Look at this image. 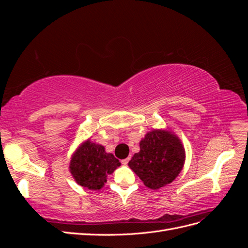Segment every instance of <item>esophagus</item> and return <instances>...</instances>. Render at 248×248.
I'll return each instance as SVG.
<instances>
[{
    "instance_id": "esophagus-1",
    "label": "esophagus",
    "mask_w": 248,
    "mask_h": 248,
    "mask_svg": "<svg viewBox=\"0 0 248 248\" xmlns=\"http://www.w3.org/2000/svg\"><path fill=\"white\" fill-rule=\"evenodd\" d=\"M129 160H130V156H128V157H127V158L123 159L121 162H122L123 166H127V164H128V162H129Z\"/></svg>"
}]
</instances>
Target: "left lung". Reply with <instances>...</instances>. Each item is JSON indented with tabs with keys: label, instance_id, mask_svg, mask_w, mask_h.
<instances>
[{
	"label": "left lung",
	"instance_id": "obj_1",
	"mask_svg": "<svg viewBox=\"0 0 248 248\" xmlns=\"http://www.w3.org/2000/svg\"><path fill=\"white\" fill-rule=\"evenodd\" d=\"M140 148L128 166L149 188L158 189L170 184L183 169L184 148L180 140L169 131L148 132L140 140Z\"/></svg>",
	"mask_w": 248,
	"mask_h": 248
}]
</instances>
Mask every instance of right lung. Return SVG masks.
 I'll use <instances>...</instances> for the list:
<instances>
[{"instance_id":"add662e5","label":"right lung","mask_w":248,"mask_h":248,"mask_svg":"<svg viewBox=\"0 0 248 248\" xmlns=\"http://www.w3.org/2000/svg\"><path fill=\"white\" fill-rule=\"evenodd\" d=\"M120 164L114 155L104 151L103 146L94 144L89 140L73 154L70 171L79 185L97 190L101 188L108 177Z\"/></svg>"}]
</instances>
